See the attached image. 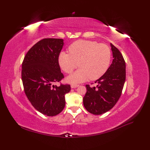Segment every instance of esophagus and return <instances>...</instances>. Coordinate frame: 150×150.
<instances>
[{
  "instance_id": "esophagus-1",
  "label": "esophagus",
  "mask_w": 150,
  "mask_h": 150,
  "mask_svg": "<svg viewBox=\"0 0 150 150\" xmlns=\"http://www.w3.org/2000/svg\"><path fill=\"white\" fill-rule=\"evenodd\" d=\"M79 86V85H78V84H71V88H78Z\"/></svg>"
}]
</instances>
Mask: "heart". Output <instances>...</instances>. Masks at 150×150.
<instances>
[{"instance_id":"1","label":"heart","mask_w":150,"mask_h":150,"mask_svg":"<svg viewBox=\"0 0 150 150\" xmlns=\"http://www.w3.org/2000/svg\"><path fill=\"white\" fill-rule=\"evenodd\" d=\"M69 52H62L58 62L62 70L70 74L80 67L66 80L71 84L85 82L89 78L95 80L100 78L107 71L111 61L110 48L104 44L91 40H79L71 44Z\"/></svg>"}]
</instances>
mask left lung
I'll list each match as a JSON object with an SVG mask.
<instances>
[{
  "label": "left lung",
  "instance_id": "8db88e82",
  "mask_svg": "<svg viewBox=\"0 0 150 150\" xmlns=\"http://www.w3.org/2000/svg\"><path fill=\"white\" fill-rule=\"evenodd\" d=\"M113 59L111 66L100 78L96 81V88L86 85L87 91L83 104L88 112L102 115L112 109L120 99L126 79V64L121 53L110 44Z\"/></svg>",
  "mask_w": 150,
  "mask_h": 150
}]
</instances>
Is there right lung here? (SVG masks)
Here are the masks:
<instances>
[{
  "label": "right lung",
  "instance_id": "obj_1",
  "mask_svg": "<svg viewBox=\"0 0 150 150\" xmlns=\"http://www.w3.org/2000/svg\"><path fill=\"white\" fill-rule=\"evenodd\" d=\"M63 46L61 39L40 40L29 49L22 65L25 95L36 110L47 116H56L63 110L65 95L71 90L69 84H53L64 78L58 62Z\"/></svg>",
  "mask_w": 150,
  "mask_h": 150
}]
</instances>
